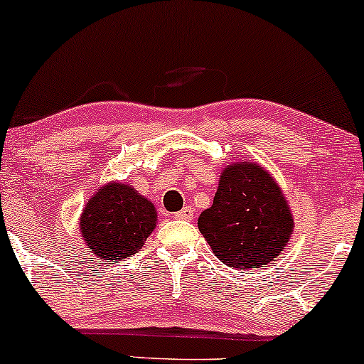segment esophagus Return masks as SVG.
<instances>
[{
	"label": "esophagus",
	"instance_id": "34e87169",
	"mask_svg": "<svg viewBox=\"0 0 364 364\" xmlns=\"http://www.w3.org/2000/svg\"><path fill=\"white\" fill-rule=\"evenodd\" d=\"M174 218L176 220H191L193 218V210L190 206H185L181 211H178V213H174Z\"/></svg>",
	"mask_w": 364,
	"mask_h": 364
}]
</instances>
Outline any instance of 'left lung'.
Listing matches in <instances>:
<instances>
[{"label":"left lung","instance_id":"left-lung-1","mask_svg":"<svg viewBox=\"0 0 364 364\" xmlns=\"http://www.w3.org/2000/svg\"><path fill=\"white\" fill-rule=\"evenodd\" d=\"M213 254L233 269H259L277 259L292 232L287 201L264 168L235 163L223 169L213 205L198 218Z\"/></svg>","mask_w":364,"mask_h":364}]
</instances>
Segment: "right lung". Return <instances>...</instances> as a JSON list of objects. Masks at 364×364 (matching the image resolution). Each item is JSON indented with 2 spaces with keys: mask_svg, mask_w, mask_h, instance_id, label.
Instances as JSON below:
<instances>
[{
  "mask_svg": "<svg viewBox=\"0 0 364 364\" xmlns=\"http://www.w3.org/2000/svg\"><path fill=\"white\" fill-rule=\"evenodd\" d=\"M156 227V210L131 186L110 183L90 198L80 218L87 248L102 260L134 255Z\"/></svg>",
  "mask_w": 364,
  "mask_h": 364,
  "instance_id": "add662e5",
  "label": "right lung"
}]
</instances>
